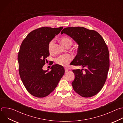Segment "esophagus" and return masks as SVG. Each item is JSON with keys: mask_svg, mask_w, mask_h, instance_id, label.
I'll list each match as a JSON object with an SVG mask.
<instances>
[{"mask_svg": "<svg viewBox=\"0 0 123 123\" xmlns=\"http://www.w3.org/2000/svg\"><path fill=\"white\" fill-rule=\"evenodd\" d=\"M65 73H68V69L67 68H65Z\"/></svg>", "mask_w": 123, "mask_h": 123, "instance_id": "esophagus-1", "label": "esophagus"}]
</instances>
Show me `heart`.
<instances>
[{"label":"heart","instance_id":"1","mask_svg":"<svg viewBox=\"0 0 123 123\" xmlns=\"http://www.w3.org/2000/svg\"><path fill=\"white\" fill-rule=\"evenodd\" d=\"M61 42L62 44L66 47H70L73 44V40L72 39L66 36L62 37L60 39ZM55 40L54 39L51 40L48 45V49L49 53H51L52 51V49H53V46L54 44ZM73 59V56L69 54L63 55L59 56L57 58L55 59V62L57 64L63 66H67Z\"/></svg>","mask_w":123,"mask_h":123}]
</instances>
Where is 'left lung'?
I'll return each mask as SVG.
<instances>
[{"label":"left lung","instance_id":"left-lung-1","mask_svg":"<svg viewBox=\"0 0 123 123\" xmlns=\"http://www.w3.org/2000/svg\"><path fill=\"white\" fill-rule=\"evenodd\" d=\"M63 33L68 35L79 45L77 55L71 65L85 68L73 71L75 74L72 83L74 91L84 97L97 94L103 87L109 70L107 45L98 32L84 27L65 28L61 31Z\"/></svg>","mask_w":123,"mask_h":123}]
</instances>
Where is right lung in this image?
I'll use <instances>...</instances> for the list:
<instances>
[{"mask_svg":"<svg viewBox=\"0 0 123 123\" xmlns=\"http://www.w3.org/2000/svg\"><path fill=\"white\" fill-rule=\"evenodd\" d=\"M63 27H41L30 32L23 41L18 54L19 74L27 91L32 95L43 98L49 95L57 86L65 73L62 66L54 65L51 71L42 68L49 55V42Z\"/></svg>","mask_w":123,"mask_h":123,"instance_id":"add662e5","label":"right lung"}]
</instances>
